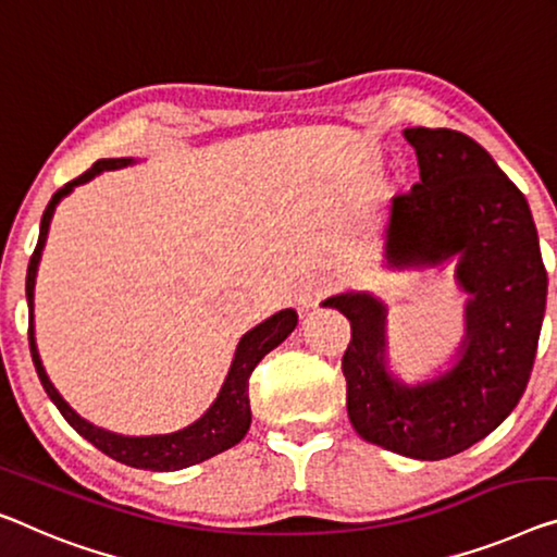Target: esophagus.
Listing matches in <instances>:
<instances>
[{
    "label": "esophagus",
    "mask_w": 557,
    "mask_h": 557,
    "mask_svg": "<svg viewBox=\"0 0 557 557\" xmlns=\"http://www.w3.org/2000/svg\"><path fill=\"white\" fill-rule=\"evenodd\" d=\"M332 285H335V282H332V277H318V280H312L310 285H307V287L302 289V293H300V305H302V307L318 305L320 297L327 295L330 289H332Z\"/></svg>",
    "instance_id": "1"
}]
</instances>
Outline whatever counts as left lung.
<instances>
[{
    "mask_svg": "<svg viewBox=\"0 0 557 557\" xmlns=\"http://www.w3.org/2000/svg\"><path fill=\"white\" fill-rule=\"evenodd\" d=\"M420 182L393 197L385 260L433 268L458 255L470 295L458 360L428 383L387 370V307L368 293L327 297L350 320L343 358L347 414L362 440L414 460H443L491 435L525 393L541 339L547 272L528 199L475 139L410 127Z\"/></svg>",
    "mask_w": 557,
    "mask_h": 557,
    "instance_id": "8db88e82",
    "label": "left lung"
}]
</instances>
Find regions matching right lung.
I'll return each mask as SVG.
<instances>
[{"label": "right lung", "mask_w": 557, "mask_h": 557, "mask_svg": "<svg viewBox=\"0 0 557 557\" xmlns=\"http://www.w3.org/2000/svg\"><path fill=\"white\" fill-rule=\"evenodd\" d=\"M135 160L129 157H120V160H99L89 168L85 174H79L77 180L66 182L62 189H57L49 199L45 214H41V225H39V239L35 252L29 257V268H27V305H29V350H32V362H35L39 383L45 387V393L49 395V400L57 405V410L62 412V418L70 422V425L77 430V433L89 440L97 450H102L104 455H110L112 460L129 465V468H139V470H154V472H170V470H182L189 468V465H197L202 460H210L212 455L230 450L232 445H237L239 440L247 435L252 422V412H250V375L257 368L264 355L285 339L289 332L297 327V312L295 310H280L268 318L260 325L252 327L247 335L239 339L237 350H235V360L230 364V372L222 383V389L218 395V400L210 405L202 418L195 420L193 425H187L185 430H177V433L170 435H145V437H129V435H117L110 433V430H102L87 422L85 418H79L70 405L64 403V397L57 393L54 385L49 383L45 368H41L39 352H37V343H35V280H37V268L41 260V250H45L47 243V232H49V222H52L54 207L60 205V199L72 193L77 185H85V182L95 180L99 172L104 170H120L127 168Z\"/></svg>", "instance_id": "right-lung-1"}]
</instances>
